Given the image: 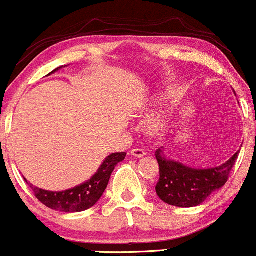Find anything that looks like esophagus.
<instances>
[{
  "mask_svg": "<svg viewBox=\"0 0 256 256\" xmlns=\"http://www.w3.org/2000/svg\"><path fill=\"white\" fill-rule=\"evenodd\" d=\"M130 155L134 156V158H142L145 156V151L142 149H133L130 151Z\"/></svg>",
  "mask_w": 256,
  "mask_h": 256,
  "instance_id": "esophagus-1",
  "label": "esophagus"
}]
</instances>
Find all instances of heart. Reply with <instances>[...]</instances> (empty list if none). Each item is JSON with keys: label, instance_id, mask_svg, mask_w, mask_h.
I'll list each match as a JSON object with an SVG mask.
<instances>
[{"label": "heart", "instance_id": "heart-1", "mask_svg": "<svg viewBox=\"0 0 256 256\" xmlns=\"http://www.w3.org/2000/svg\"><path fill=\"white\" fill-rule=\"evenodd\" d=\"M149 130L151 132V133H155V134L160 133V132L162 130L161 123L158 122V120H154V122H151L149 126Z\"/></svg>", "mask_w": 256, "mask_h": 256}]
</instances>
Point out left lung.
Segmentation results:
<instances>
[{"mask_svg": "<svg viewBox=\"0 0 256 256\" xmlns=\"http://www.w3.org/2000/svg\"><path fill=\"white\" fill-rule=\"evenodd\" d=\"M164 151V148H160L155 154L160 167V180L155 189L162 202L177 208H194L220 190L226 184L239 154L238 150L220 166L195 168L172 160Z\"/></svg>", "mask_w": 256, "mask_h": 256, "instance_id": "8db88e82", "label": "left lung"}]
</instances>
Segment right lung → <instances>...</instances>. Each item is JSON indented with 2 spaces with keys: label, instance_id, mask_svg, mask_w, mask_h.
Segmentation results:
<instances>
[{
  "label": "right lung",
  "instance_id": "add662e5",
  "mask_svg": "<svg viewBox=\"0 0 256 256\" xmlns=\"http://www.w3.org/2000/svg\"><path fill=\"white\" fill-rule=\"evenodd\" d=\"M62 67L56 68L50 74L57 72ZM126 155H127L126 152H114L108 155L90 180L74 186V188L67 189V190H45V189L38 188V186L30 184L26 178L24 180L32 189L35 196L48 208H52V210L61 211V212H80V211H85L92 208L100 200V198L102 196L104 192L107 188V184H108L110 177H111L114 167L117 166V164L124 160Z\"/></svg>",
  "mask_w": 256,
  "mask_h": 256
}]
</instances>
